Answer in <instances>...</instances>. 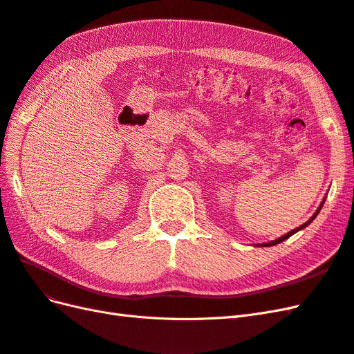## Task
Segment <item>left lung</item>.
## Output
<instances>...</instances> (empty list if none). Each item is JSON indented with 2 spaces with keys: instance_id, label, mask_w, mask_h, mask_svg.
Segmentation results:
<instances>
[{
  "instance_id": "8db88e82",
  "label": "left lung",
  "mask_w": 354,
  "mask_h": 354,
  "mask_svg": "<svg viewBox=\"0 0 354 354\" xmlns=\"http://www.w3.org/2000/svg\"><path fill=\"white\" fill-rule=\"evenodd\" d=\"M322 205H324V202H322V203H320V207H319V208H317V211H316V212L313 214V217H312V218H310V220H308L307 223H304V224H301V226H299V227H297V229L291 230V232H289V233H286V234H285V236H282V238H277L276 241H272V242H267V243H261L260 246H273V245H276V243H281V242H283L285 239H288L289 236H292V234H294V233H297L298 230H301V229L307 227V226H308V224H310V223H312V221L315 220V217L317 216V214H319V211H320V209H322Z\"/></svg>"
}]
</instances>
